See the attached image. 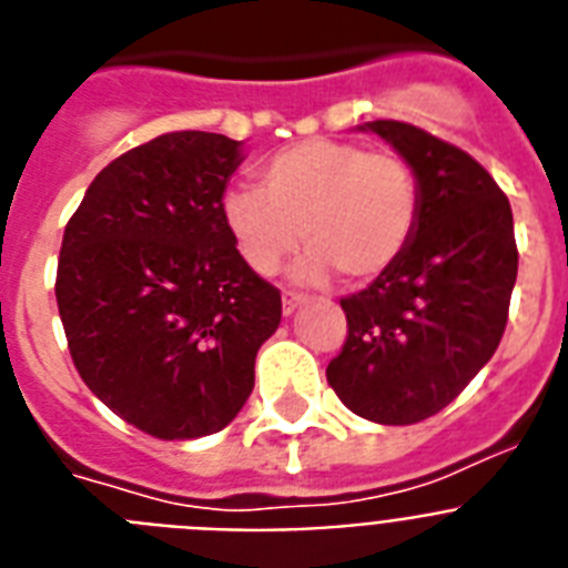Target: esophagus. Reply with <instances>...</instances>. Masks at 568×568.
I'll list each match as a JSON object with an SVG mask.
<instances>
[{
    "mask_svg": "<svg viewBox=\"0 0 568 568\" xmlns=\"http://www.w3.org/2000/svg\"><path fill=\"white\" fill-rule=\"evenodd\" d=\"M303 303H306V294H294V292L283 294V312L285 314H292L294 308L303 306Z\"/></svg>",
    "mask_w": 568,
    "mask_h": 568,
    "instance_id": "34e87169",
    "label": "esophagus"
}]
</instances>
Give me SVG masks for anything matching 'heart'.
Masks as SVG:
<instances>
[{"mask_svg":"<svg viewBox=\"0 0 568 568\" xmlns=\"http://www.w3.org/2000/svg\"><path fill=\"white\" fill-rule=\"evenodd\" d=\"M422 219L416 166L395 150L308 138L276 150L256 187L222 195V222L251 271L271 276L297 251V276L317 283L341 271L349 283L387 274L407 254Z\"/></svg>","mask_w":568,"mask_h":568,"instance_id":"1","label":"heart"}]
</instances>
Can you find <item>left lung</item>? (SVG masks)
<instances>
[{
	"label": "left lung",
	"mask_w": 568,
	"mask_h": 568,
	"mask_svg": "<svg viewBox=\"0 0 568 568\" xmlns=\"http://www.w3.org/2000/svg\"><path fill=\"white\" fill-rule=\"evenodd\" d=\"M366 130L416 166L422 219L407 254L341 300L346 341L326 378L357 416L416 424L454 402L503 341L519 260L514 216L459 146L404 121Z\"/></svg>",
	"instance_id": "left-lung-1"
}]
</instances>
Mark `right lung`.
I'll use <instances>...</instances> for the list:
<instances>
[{
	"label": "right lung",
	"instance_id": "1",
	"mask_svg": "<svg viewBox=\"0 0 568 568\" xmlns=\"http://www.w3.org/2000/svg\"><path fill=\"white\" fill-rule=\"evenodd\" d=\"M240 141L166 132L89 184L57 262V308L85 387L138 430L199 438L236 418L280 288L222 222Z\"/></svg>",
	"mask_w": 568,
	"mask_h": 568
}]
</instances>
